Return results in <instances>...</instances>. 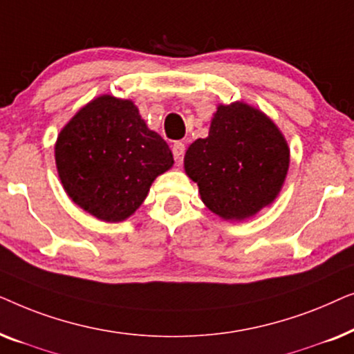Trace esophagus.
I'll list each match as a JSON object with an SVG mask.
<instances>
[{
    "instance_id": "obj_1",
    "label": "esophagus",
    "mask_w": 354,
    "mask_h": 354,
    "mask_svg": "<svg viewBox=\"0 0 354 354\" xmlns=\"http://www.w3.org/2000/svg\"><path fill=\"white\" fill-rule=\"evenodd\" d=\"M172 153H174V159H176V162L178 164V166H180L182 161H183V154H185V145H183L182 142L174 143Z\"/></svg>"
}]
</instances>
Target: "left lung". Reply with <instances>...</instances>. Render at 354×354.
<instances>
[{
    "label": "left lung",
    "instance_id": "left-lung-1",
    "mask_svg": "<svg viewBox=\"0 0 354 354\" xmlns=\"http://www.w3.org/2000/svg\"><path fill=\"white\" fill-rule=\"evenodd\" d=\"M290 166L287 140L274 120L243 101L217 106L209 133L188 147L183 167L207 209L241 222L272 205Z\"/></svg>",
    "mask_w": 354,
    "mask_h": 354
}]
</instances>
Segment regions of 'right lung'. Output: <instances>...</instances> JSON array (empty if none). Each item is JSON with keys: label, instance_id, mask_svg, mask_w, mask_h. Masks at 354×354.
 Listing matches in <instances>:
<instances>
[{"label": "right lung", "instance_id": "right-lung-1", "mask_svg": "<svg viewBox=\"0 0 354 354\" xmlns=\"http://www.w3.org/2000/svg\"><path fill=\"white\" fill-rule=\"evenodd\" d=\"M67 196L104 222H122L142 206L154 178L172 167L161 135L132 100L100 95L61 129L55 145Z\"/></svg>", "mask_w": 354, "mask_h": 354}]
</instances>
